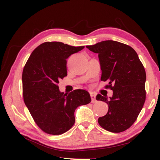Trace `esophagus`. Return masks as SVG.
Here are the masks:
<instances>
[{"mask_svg":"<svg viewBox=\"0 0 160 160\" xmlns=\"http://www.w3.org/2000/svg\"><path fill=\"white\" fill-rule=\"evenodd\" d=\"M91 102L92 103H96L97 100L96 99V95L93 94V93H91Z\"/></svg>","mask_w":160,"mask_h":160,"instance_id":"esophagus-1","label":"esophagus"}]
</instances>
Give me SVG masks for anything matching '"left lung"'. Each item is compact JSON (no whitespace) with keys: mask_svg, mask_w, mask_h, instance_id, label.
<instances>
[{"mask_svg":"<svg viewBox=\"0 0 160 160\" xmlns=\"http://www.w3.org/2000/svg\"><path fill=\"white\" fill-rule=\"evenodd\" d=\"M98 54L101 80L108 81L107 88L113 96L97 95L96 100L108 105L107 113L98 118L105 130L120 132L134 123L146 99V71L136 52L130 46L113 40H104L86 47Z\"/></svg>","mask_w":160,"mask_h":160,"instance_id":"8db88e82","label":"left lung"}]
</instances>
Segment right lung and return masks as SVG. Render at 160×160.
Masks as SVG:
<instances>
[{
  "label": "right lung",
  "mask_w": 160,
  "mask_h": 160,
  "mask_svg": "<svg viewBox=\"0 0 160 160\" xmlns=\"http://www.w3.org/2000/svg\"><path fill=\"white\" fill-rule=\"evenodd\" d=\"M84 48L60 42H44L33 51L24 67V102L36 124L47 133L56 135L69 131L75 123L77 107L91 102L88 91L76 89L64 93L58 86L67 75V59Z\"/></svg>",
  "instance_id": "add662e5"
}]
</instances>
